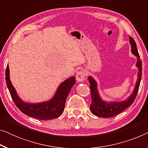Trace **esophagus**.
Listing matches in <instances>:
<instances>
[{
	"mask_svg": "<svg viewBox=\"0 0 148 148\" xmlns=\"http://www.w3.org/2000/svg\"><path fill=\"white\" fill-rule=\"evenodd\" d=\"M86 72L85 71H79L77 73L76 75V79L78 82H83L86 79Z\"/></svg>",
	"mask_w": 148,
	"mask_h": 148,
	"instance_id": "1",
	"label": "esophagus"
}]
</instances>
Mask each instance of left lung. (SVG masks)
Masks as SVG:
<instances>
[{
    "instance_id": "obj_1",
    "label": "left lung",
    "mask_w": 148,
    "mask_h": 148,
    "mask_svg": "<svg viewBox=\"0 0 148 148\" xmlns=\"http://www.w3.org/2000/svg\"><path fill=\"white\" fill-rule=\"evenodd\" d=\"M129 42L131 48V53L137 56L136 66L138 69L137 72V79L134 89L130 96L123 101H110L107 102L101 98L99 94L97 82L92 76L88 77V80L90 82V88L91 90V96H92V104H90V110L93 114L101 118H109L113 117L115 115L119 114L123 110L128 108L134 102L136 98L137 94L138 92L139 84L141 82V75H142V64L139 60V55L137 49V45L134 40L131 37H129Z\"/></svg>"
}]
</instances>
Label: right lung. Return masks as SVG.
I'll list each match as a JSON object with an SVG mask.
<instances>
[{"instance_id": "add662e5", "label": "right lung", "mask_w": 148, "mask_h": 148, "mask_svg": "<svg viewBox=\"0 0 148 148\" xmlns=\"http://www.w3.org/2000/svg\"><path fill=\"white\" fill-rule=\"evenodd\" d=\"M6 83L11 98L17 108L23 114L40 120H50L58 118L64 111V104L71 89L75 84V77H71L59 85L53 97L42 102H24L19 96L10 79L9 66L7 65L5 73Z\"/></svg>"}]
</instances>
